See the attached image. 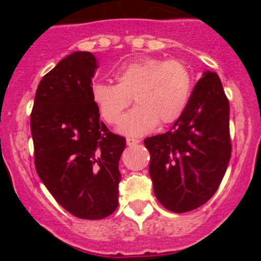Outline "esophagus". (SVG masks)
I'll list each match as a JSON object with an SVG mask.
<instances>
[{
	"mask_svg": "<svg viewBox=\"0 0 261 261\" xmlns=\"http://www.w3.org/2000/svg\"><path fill=\"white\" fill-rule=\"evenodd\" d=\"M137 143H140V140H136V139H126V145L127 146H136Z\"/></svg>",
	"mask_w": 261,
	"mask_h": 261,
	"instance_id": "esophagus-1",
	"label": "esophagus"
}]
</instances>
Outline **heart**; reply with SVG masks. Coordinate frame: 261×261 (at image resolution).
Wrapping results in <instances>:
<instances>
[{
	"label": "heart",
	"instance_id": "heart-1",
	"mask_svg": "<svg viewBox=\"0 0 261 261\" xmlns=\"http://www.w3.org/2000/svg\"><path fill=\"white\" fill-rule=\"evenodd\" d=\"M116 85L94 82L93 103L108 124H116L131 104H137L122 118L118 130L127 136H142L161 124L178 120L188 106L191 73L178 60L147 58L122 65L115 72Z\"/></svg>",
	"mask_w": 261,
	"mask_h": 261
}]
</instances>
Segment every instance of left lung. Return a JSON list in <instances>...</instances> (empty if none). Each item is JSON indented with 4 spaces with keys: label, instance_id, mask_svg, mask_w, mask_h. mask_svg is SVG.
Masks as SVG:
<instances>
[{
    "label": "left lung",
    "instance_id": "left-lung-1",
    "mask_svg": "<svg viewBox=\"0 0 261 261\" xmlns=\"http://www.w3.org/2000/svg\"><path fill=\"white\" fill-rule=\"evenodd\" d=\"M157 200L173 212L203 205L220 187L230 158L229 103L217 73L206 70L180 118L145 140Z\"/></svg>",
    "mask_w": 261,
    "mask_h": 261
}]
</instances>
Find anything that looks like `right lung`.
I'll use <instances>...</instances> for the list:
<instances>
[{
    "label": "right lung",
    "mask_w": 261,
    "mask_h": 261,
    "mask_svg": "<svg viewBox=\"0 0 261 261\" xmlns=\"http://www.w3.org/2000/svg\"><path fill=\"white\" fill-rule=\"evenodd\" d=\"M98 68L74 51L43 77L31 115L34 162L54 199L73 216L100 220L118 207L124 137L109 131L91 95Z\"/></svg>",
    "instance_id": "right-lung-1"
}]
</instances>
